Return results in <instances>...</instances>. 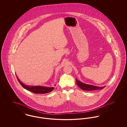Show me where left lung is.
I'll use <instances>...</instances> for the list:
<instances>
[{
	"mask_svg": "<svg viewBox=\"0 0 127 127\" xmlns=\"http://www.w3.org/2000/svg\"><path fill=\"white\" fill-rule=\"evenodd\" d=\"M76 81L80 89H81L82 90H84V91H94V90H102L105 87H99L91 85L86 84L79 81L77 79H76Z\"/></svg>",
	"mask_w": 127,
	"mask_h": 127,
	"instance_id": "obj_1",
	"label": "left lung"
}]
</instances>
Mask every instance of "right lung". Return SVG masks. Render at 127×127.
Returning <instances> with one entry per match:
<instances>
[{
  "mask_svg": "<svg viewBox=\"0 0 127 127\" xmlns=\"http://www.w3.org/2000/svg\"><path fill=\"white\" fill-rule=\"evenodd\" d=\"M17 78L18 80V82L20 85L28 91H30L31 92L35 93V94H45L48 93L49 92H51L53 90H54L55 88L51 87H45L42 86H27L26 85L23 84L19 79L18 77L17 76Z\"/></svg>",
  "mask_w": 127,
  "mask_h": 127,
  "instance_id": "obj_1",
  "label": "right lung"
}]
</instances>
